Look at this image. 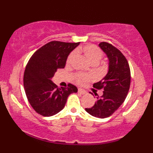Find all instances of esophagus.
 Here are the masks:
<instances>
[{
    "label": "esophagus",
    "mask_w": 153,
    "mask_h": 153,
    "mask_svg": "<svg viewBox=\"0 0 153 153\" xmlns=\"http://www.w3.org/2000/svg\"><path fill=\"white\" fill-rule=\"evenodd\" d=\"M78 93H80V94H85L87 92H86V91H85V90H83V89L79 88V89H78Z\"/></svg>",
    "instance_id": "1"
}]
</instances>
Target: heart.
I'll return each instance as SVG.
<instances>
[{
	"label": "heart",
	"mask_w": 153,
	"mask_h": 153,
	"mask_svg": "<svg viewBox=\"0 0 153 153\" xmlns=\"http://www.w3.org/2000/svg\"><path fill=\"white\" fill-rule=\"evenodd\" d=\"M77 54H82L93 65H97L102 59L103 52L97 46L94 45H87L82 47H78L75 50ZM75 54L72 52L69 54L67 59V64L70 65L74 59ZM92 78L90 75H83L81 73H77L74 76V80L79 85H85Z\"/></svg>",
	"instance_id": "heart-1"
}]
</instances>
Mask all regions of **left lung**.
Segmentation results:
<instances>
[{
  "label": "left lung",
  "instance_id": "8db88e82",
  "mask_svg": "<svg viewBox=\"0 0 153 153\" xmlns=\"http://www.w3.org/2000/svg\"><path fill=\"white\" fill-rule=\"evenodd\" d=\"M101 47L109 59L108 72L94 88L103 89V95L97 96V101L85 111L97 118H106L113 114L127 97L130 87L131 73L128 61L117 47L108 42H101ZM97 96V94H96Z\"/></svg>",
  "mask_w": 153,
  "mask_h": 153
}]
</instances>
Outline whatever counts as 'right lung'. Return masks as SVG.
<instances>
[{
	"mask_svg": "<svg viewBox=\"0 0 153 153\" xmlns=\"http://www.w3.org/2000/svg\"><path fill=\"white\" fill-rule=\"evenodd\" d=\"M79 43L50 42L29 59L24 71V87L28 101L39 114H56L63 109L69 95L78 91L71 83L67 88H58L51 78L57 70L65 68L68 54Z\"/></svg>",
	"mask_w": 153,
	"mask_h": 153,
	"instance_id": "add662e5",
	"label": "right lung"
}]
</instances>
